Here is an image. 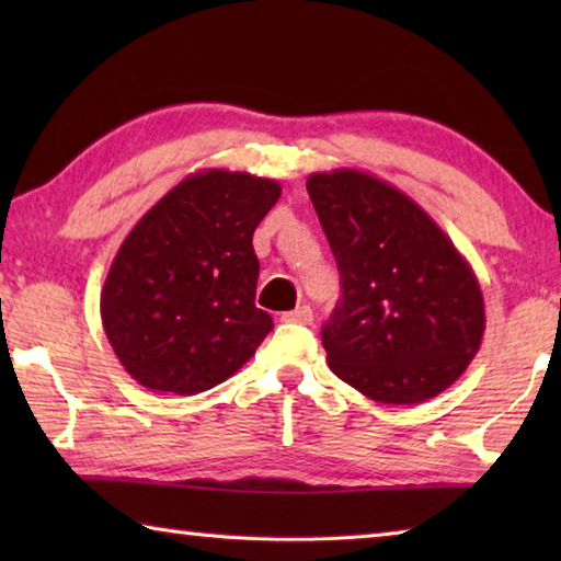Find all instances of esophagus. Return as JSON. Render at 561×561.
Listing matches in <instances>:
<instances>
[{"instance_id": "esophagus-1", "label": "esophagus", "mask_w": 561, "mask_h": 561, "mask_svg": "<svg viewBox=\"0 0 561 561\" xmlns=\"http://www.w3.org/2000/svg\"><path fill=\"white\" fill-rule=\"evenodd\" d=\"M282 319L289 321V324H311V321H314V314H311V307L301 304V307L287 311V314H284Z\"/></svg>"}]
</instances>
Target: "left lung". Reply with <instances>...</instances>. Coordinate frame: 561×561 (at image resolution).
Returning a JSON list of instances; mask_svg holds the SVG:
<instances>
[{"instance_id": "8db88e82", "label": "left lung", "mask_w": 561, "mask_h": 561, "mask_svg": "<svg viewBox=\"0 0 561 561\" xmlns=\"http://www.w3.org/2000/svg\"><path fill=\"white\" fill-rule=\"evenodd\" d=\"M307 190L341 274L321 329L329 368L378 403L443 393L485 334L468 260L421 205L364 170L311 173Z\"/></svg>"}]
</instances>
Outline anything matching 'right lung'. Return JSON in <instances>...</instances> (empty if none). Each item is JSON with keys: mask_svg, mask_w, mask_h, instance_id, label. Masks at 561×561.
Wrapping results in <instances>:
<instances>
[{"mask_svg": "<svg viewBox=\"0 0 561 561\" xmlns=\"http://www.w3.org/2000/svg\"><path fill=\"white\" fill-rule=\"evenodd\" d=\"M277 180L207 168L168 190L128 232L101 289L113 354L140 386L193 396L222 383L274 329L254 307L252 234Z\"/></svg>", "mask_w": 561, "mask_h": 561, "instance_id": "add662e5", "label": "right lung"}]
</instances>
